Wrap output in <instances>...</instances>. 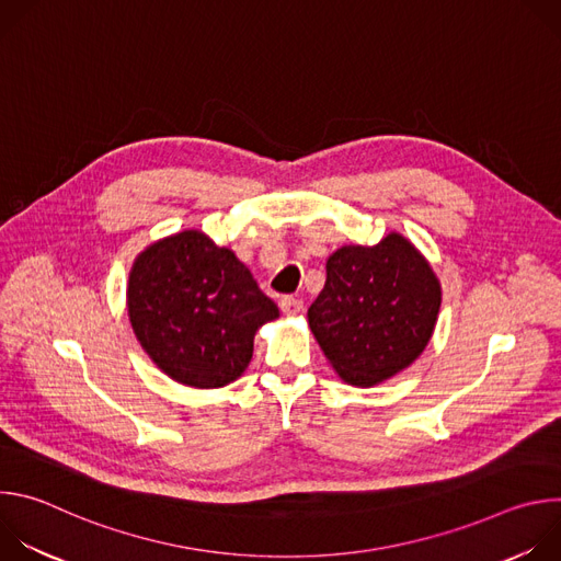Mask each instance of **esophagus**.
Returning a JSON list of instances; mask_svg holds the SVG:
<instances>
[{
  "label": "esophagus",
  "mask_w": 561,
  "mask_h": 561,
  "mask_svg": "<svg viewBox=\"0 0 561 561\" xmlns=\"http://www.w3.org/2000/svg\"><path fill=\"white\" fill-rule=\"evenodd\" d=\"M279 308H282V312L288 314V317H290V314H297V312L304 310V299L293 297V295H286V297H282Z\"/></svg>",
  "instance_id": "34e87169"
}]
</instances>
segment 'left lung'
<instances>
[{
    "instance_id": "left-lung-1",
    "label": "left lung",
    "mask_w": 561,
    "mask_h": 561,
    "mask_svg": "<svg viewBox=\"0 0 561 561\" xmlns=\"http://www.w3.org/2000/svg\"><path fill=\"white\" fill-rule=\"evenodd\" d=\"M439 304L428 262L409 239L390 232L377 247H344L329 257L308 324L344 381L373 386L422 355Z\"/></svg>"
}]
</instances>
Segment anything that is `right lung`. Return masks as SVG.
I'll list each match as a JSON object with an SVG mask.
<instances>
[{
  "label": "right lung",
  "instance_id": "obj_1",
  "mask_svg": "<svg viewBox=\"0 0 561 561\" xmlns=\"http://www.w3.org/2000/svg\"><path fill=\"white\" fill-rule=\"evenodd\" d=\"M128 317L167 375L217 388L244 373L255 331L279 317V308L232 251L184 230L148 247L133 264Z\"/></svg>",
  "mask_w": 561,
  "mask_h": 561
}]
</instances>
